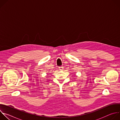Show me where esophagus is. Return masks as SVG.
<instances>
[{
  "mask_svg": "<svg viewBox=\"0 0 120 120\" xmlns=\"http://www.w3.org/2000/svg\"><path fill=\"white\" fill-rule=\"evenodd\" d=\"M59 70H63L64 69V67L63 66H60V67H59Z\"/></svg>",
  "mask_w": 120,
  "mask_h": 120,
  "instance_id": "esophagus-1",
  "label": "esophagus"
}]
</instances>
